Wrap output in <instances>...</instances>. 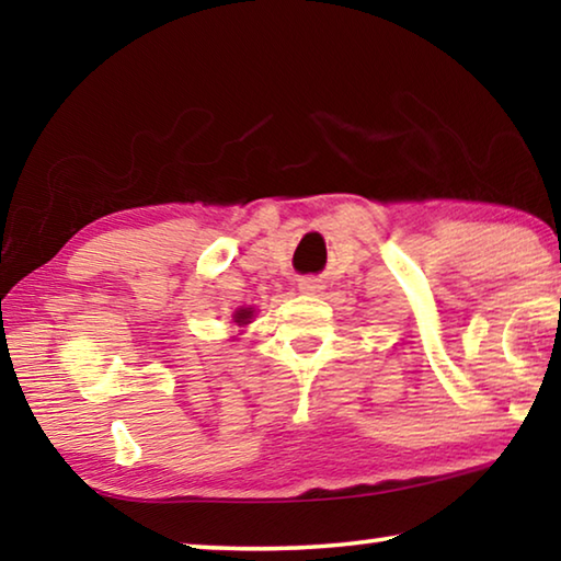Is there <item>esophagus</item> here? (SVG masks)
<instances>
[{
	"instance_id": "esophagus-1",
	"label": "esophagus",
	"mask_w": 561,
	"mask_h": 561,
	"mask_svg": "<svg viewBox=\"0 0 561 561\" xmlns=\"http://www.w3.org/2000/svg\"><path fill=\"white\" fill-rule=\"evenodd\" d=\"M321 289H324V282L317 279V277H304V279H299V291H304V294H317V291H321Z\"/></svg>"
}]
</instances>
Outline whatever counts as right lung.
<instances>
[{
    "instance_id": "obj_1",
    "label": "right lung",
    "mask_w": 561,
    "mask_h": 561,
    "mask_svg": "<svg viewBox=\"0 0 561 561\" xmlns=\"http://www.w3.org/2000/svg\"><path fill=\"white\" fill-rule=\"evenodd\" d=\"M254 317V309L252 307H242V309H237L234 314H232V319H234V324L237 327H244V324H250V319Z\"/></svg>"
}]
</instances>
